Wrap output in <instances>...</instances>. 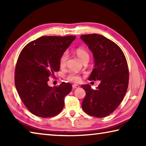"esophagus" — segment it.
<instances>
[{"label": "esophagus", "mask_w": 146, "mask_h": 146, "mask_svg": "<svg viewBox=\"0 0 146 146\" xmlns=\"http://www.w3.org/2000/svg\"><path fill=\"white\" fill-rule=\"evenodd\" d=\"M80 86H79L78 85H76V84H73V89H76V88H78Z\"/></svg>", "instance_id": "34e87169"}]
</instances>
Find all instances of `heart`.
Segmentation results:
<instances>
[{
	"mask_svg": "<svg viewBox=\"0 0 146 146\" xmlns=\"http://www.w3.org/2000/svg\"><path fill=\"white\" fill-rule=\"evenodd\" d=\"M75 52L78 56V57L81 60H84L86 58H89L90 55L88 51L85 48H82V47H79L76 48L75 50ZM68 59V53L64 52L60 58V66L61 68H63L66 66V61ZM67 79L69 81L73 82H79L81 80L80 76L75 73H70L67 76Z\"/></svg>",
	"mask_w": 146,
	"mask_h": 146,
	"instance_id": "obj_1",
	"label": "heart"
}]
</instances>
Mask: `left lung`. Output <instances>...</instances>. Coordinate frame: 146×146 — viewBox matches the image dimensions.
<instances>
[{
	"label": "left lung",
	"mask_w": 146,
	"mask_h": 146,
	"mask_svg": "<svg viewBox=\"0 0 146 146\" xmlns=\"http://www.w3.org/2000/svg\"><path fill=\"white\" fill-rule=\"evenodd\" d=\"M80 38L93 53L94 69L90 80H100L96 90L82 85L86 96L82 108L89 115L97 118L110 115L123 100L129 84L126 58L117 44L98 34L82 35Z\"/></svg>",
	"instance_id": "1"
}]
</instances>
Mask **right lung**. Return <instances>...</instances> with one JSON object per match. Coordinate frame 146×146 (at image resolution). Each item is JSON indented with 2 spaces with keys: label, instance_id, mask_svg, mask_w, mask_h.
<instances>
[{
  "label": "right lung",
  "instance_id": "1",
  "mask_svg": "<svg viewBox=\"0 0 146 146\" xmlns=\"http://www.w3.org/2000/svg\"><path fill=\"white\" fill-rule=\"evenodd\" d=\"M75 36H44L31 41L21 51L17 62L15 84L21 99L33 115L42 118L61 112L64 98L72 86L48 84L50 76L60 70V58Z\"/></svg>",
  "mask_w": 146,
  "mask_h": 146
}]
</instances>
